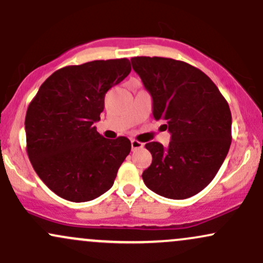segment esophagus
<instances>
[{"label":"esophagus","mask_w":263,"mask_h":263,"mask_svg":"<svg viewBox=\"0 0 263 263\" xmlns=\"http://www.w3.org/2000/svg\"><path fill=\"white\" fill-rule=\"evenodd\" d=\"M131 147H132V151H136V149H140L143 147V143L140 141H136V140H131Z\"/></svg>","instance_id":"esophagus-1"}]
</instances>
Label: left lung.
I'll return each instance as SVG.
<instances>
[{
  "mask_svg": "<svg viewBox=\"0 0 263 263\" xmlns=\"http://www.w3.org/2000/svg\"><path fill=\"white\" fill-rule=\"evenodd\" d=\"M132 68L152 96L156 120L165 121L168 147L148 142L152 163L142 173L152 192L186 199L209 184L231 144V112L215 84L188 63L161 57H135Z\"/></svg>",
  "mask_w": 263,
  "mask_h": 263,
  "instance_id": "8db88e82",
  "label": "left lung"
}]
</instances>
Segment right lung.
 I'll return each mask as SVG.
<instances>
[{
    "instance_id": "obj_1",
    "label": "right lung",
    "mask_w": 263,
    "mask_h": 263,
    "mask_svg": "<svg viewBox=\"0 0 263 263\" xmlns=\"http://www.w3.org/2000/svg\"><path fill=\"white\" fill-rule=\"evenodd\" d=\"M131 71L129 60H93L59 69L39 87L26 114L27 153L38 177L65 200L83 203L112 186L131 151L126 137L104 138L93 123L105 93Z\"/></svg>"
}]
</instances>
